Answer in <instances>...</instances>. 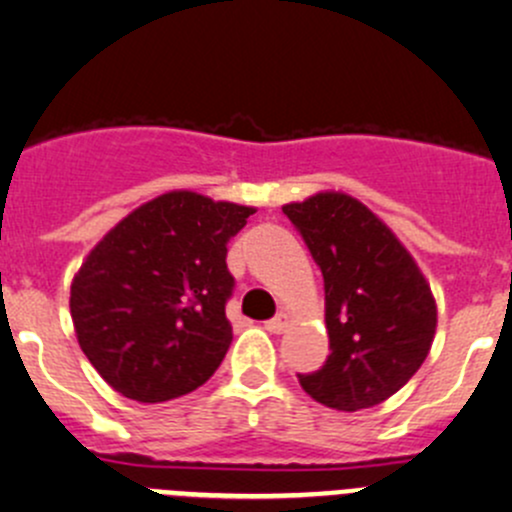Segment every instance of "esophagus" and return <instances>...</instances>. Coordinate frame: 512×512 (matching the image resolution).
Instances as JSON below:
<instances>
[{
    "instance_id": "obj_1",
    "label": "esophagus",
    "mask_w": 512,
    "mask_h": 512,
    "mask_svg": "<svg viewBox=\"0 0 512 512\" xmlns=\"http://www.w3.org/2000/svg\"><path fill=\"white\" fill-rule=\"evenodd\" d=\"M287 322H290V317H287L285 312H280V315H275V317H272V320H267L265 327L270 332H275V335H280V332L287 327Z\"/></svg>"
}]
</instances>
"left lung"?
<instances>
[{"mask_svg":"<svg viewBox=\"0 0 512 512\" xmlns=\"http://www.w3.org/2000/svg\"><path fill=\"white\" fill-rule=\"evenodd\" d=\"M325 280L330 355L300 377L327 408H372L398 393L428 357L438 325L433 292L410 252L360 200L320 192L282 207Z\"/></svg>","mask_w":512,"mask_h":512,"instance_id":"1","label":"left lung"}]
</instances>
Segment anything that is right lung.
I'll use <instances>...</instances> for the list:
<instances>
[{
    "mask_svg": "<svg viewBox=\"0 0 512 512\" xmlns=\"http://www.w3.org/2000/svg\"><path fill=\"white\" fill-rule=\"evenodd\" d=\"M252 207L177 190L102 237L72 282L82 352L124 398L165 403L205 385L232 342L227 242Z\"/></svg>",
    "mask_w": 512,
    "mask_h": 512,
    "instance_id": "add662e5",
    "label": "right lung"
}]
</instances>
